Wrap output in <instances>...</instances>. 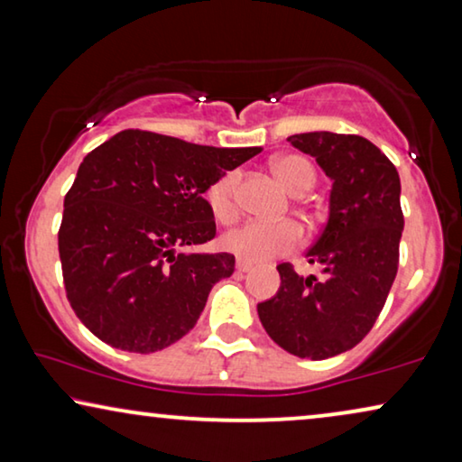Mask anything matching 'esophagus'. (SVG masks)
<instances>
[{
    "mask_svg": "<svg viewBox=\"0 0 462 462\" xmlns=\"http://www.w3.org/2000/svg\"><path fill=\"white\" fill-rule=\"evenodd\" d=\"M236 270L240 272V274H246V272L253 270V263L245 262V259H238V262H236Z\"/></svg>",
    "mask_w": 462,
    "mask_h": 462,
    "instance_id": "esophagus-1",
    "label": "esophagus"
}]
</instances>
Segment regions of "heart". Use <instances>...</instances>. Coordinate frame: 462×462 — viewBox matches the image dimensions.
I'll list each match as a JSON object with an SVG mask.
<instances>
[{
	"instance_id": "b5f03b06",
	"label": "heart",
	"mask_w": 462,
	"mask_h": 462,
	"mask_svg": "<svg viewBox=\"0 0 462 462\" xmlns=\"http://www.w3.org/2000/svg\"><path fill=\"white\" fill-rule=\"evenodd\" d=\"M272 171L284 190L305 194L316 184V171L308 159L299 154H281L272 161ZM236 173H226L207 188V205L217 222L228 224L236 217ZM301 228L295 222H245L228 230L222 236V246L232 255L245 262H265V259L284 255L301 245Z\"/></svg>"
}]
</instances>
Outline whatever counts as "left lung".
<instances>
[{"label": "left lung", "mask_w": 462, "mask_h": 462, "mask_svg": "<svg viewBox=\"0 0 462 462\" xmlns=\"http://www.w3.org/2000/svg\"><path fill=\"white\" fill-rule=\"evenodd\" d=\"M289 142L333 181L327 226L305 253L322 278L281 263V289L257 303V314L289 354L324 360L358 346L385 305L404 230L402 186L392 161L362 135L308 132Z\"/></svg>", "instance_id": "8db88e82"}]
</instances>
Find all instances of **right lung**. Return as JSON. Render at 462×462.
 Instances as JSON below:
<instances>
[{
    "label": "right lung",
    "mask_w": 462,
    "mask_h": 462,
    "mask_svg": "<svg viewBox=\"0 0 462 462\" xmlns=\"http://www.w3.org/2000/svg\"><path fill=\"white\" fill-rule=\"evenodd\" d=\"M259 146L216 148L125 129L83 159L58 232L64 289L100 341L152 354L180 341L230 253H192L216 236L203 194Z\"/></svg>",
    "instance_id": "1"
}]
</instances>
